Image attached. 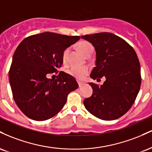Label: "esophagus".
Masks as SVG:
<instances>
[{"instance_id":"esophagus-1","label":"esophagus","mask_w":152,"mask_h":152,"mask_svg":"<svg viewBox=\"0 0 152 152\" xmlns=\"http://www.w3.org/2000/svg\"><path fill=\"white\" fill-rule=\"evenodd\" d=\"M78 86L80 87V88H81V86H83V85L85 84L84 83H81V82H78Z\"/></svg>"}]
</instances>
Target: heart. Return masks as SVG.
I'll use <instances>...</instances> for the list:
<instances>
[{"label":"heart","mask_w":152,"mask_h":152,"mask_svg":"<svg viewBox=\"0 0 152 152\" xmlns=\"http://www.w3.org/2000/svg\"><path fill=\"white\" fill-rule=\"evenodd\" d=\"M77 48L78 50L83 54V56H86L88 53H92L93 51V46L90 43L87 41H83L78 43ZM69 53V48H66L62 53V61L64 64H66L68 61V56ZM89 69L86 66L83 67H76L74 66L69 70V74L72 76L73 77L78 80H83V78L88 74Z\"/></svg>","instance_id":"heart-1"}]
</instances>
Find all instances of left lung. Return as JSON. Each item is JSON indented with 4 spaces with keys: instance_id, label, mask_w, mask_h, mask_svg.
I'll use <instances>...</instances> for the list:
<instances>
[{
    "instance_id": "8db88e82",
    "label": "left lung",
    "mask_w": 152,
    "mask_h": 152,
    "mask_svg": "<svg viewBox=\"0 0 152 152\" xmlns=\"http://www.w3.org/2000/svg\"><path fill=\"white\" fill-rule=\"evenodd\" d=\"M81 38L91 43L96 50V66L91 78H106L100 86L89 83L93 94L84 99L83 105L100 119H116L130 109L139 91L142 78L137 53L126 41L111 33Z\"/></svg>"
}]
</instances>
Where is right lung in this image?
Wrapping results in <instances>:
<instances>
[{"label":"right lung","instance_id":"obj_1","mask_svg":"<svg viewBox=\"0 0 152 152\" xmlns=\"http://www.w3.org/2000/svg\"><path fill=\"white\" fill-rule=\"evenodd\" d=\"M80 39L44 32L26 38L13 54L9 81L15 102L31 119L44 121L57 114L68 94L78 88L76 79L61 71L57 79L47 78L63 64L64 50Z\"/></svg>","mask_w":152,"mask_h":152}]
</instances>
